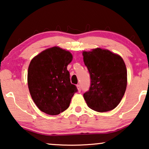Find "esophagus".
Returning a JSON list of instances; mask_svg holds the SVG:
<instances>
[{"label":"esophagus","mask_w":149,"mask_h":149,"mask_svg":"<svg viewBox=\"0 0 149 149\" xmlns=\"http://www.w3.org/2000/svg\"><path fill=\"white\" fill-rule=\"evenodd\" d=\"M77 89H78L79 91H81V85H80V84L77 85Z\"/></svg>","instance_id":"obj_1"}]
</instances>
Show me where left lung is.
I'll list each match as a JSON object with an SVG mask.
<instances>
[{"instance_id": "obj_1", "label": "left lung", "mask_w": 149, "mask_h": 149, "mask_svg": "<svg viewBox=\"0 0 149 149\" xmlns=\"http://www.w3.org/2000/svg\"><path fill=\"white\" fill-rule=\"evenodd\" d=\"M90 74V87L83 97L91 109L107 112L117 107L127 87V69L123 59L109 50L97 48L83 52Z\"/></svg>"}]
</instances>
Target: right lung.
<instances>
[{
  "instance_id": "1",
  "label": "right lung",
  "mask_w": 149,
  "mask_h": 149,
  "mask_svg": "<svg viewBox=\"0 0 149 149\" xmlns=\"http://www.w3.org/2000/svg\"><path fill=\"white\" fill-rule=\"evenodd\" d=\"M72 60L68 51L58 47L34 57L28 70V85L34 102L43 113L57 115L66 110L76 93L67 66Z\"/></svg>"
}]
</instances>
